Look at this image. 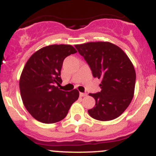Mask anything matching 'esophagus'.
Listing matches in <instances>:
<instances>
[{"label":"esophagus","mask_w":156,"mask_h":156,"mask_svg":"<svg viewBox=\"0 0 156 156\" xmlns=\"http://www.w3.org/2000/svg\"><path fill=\"white\" fill-rule=\"evenodd\" d=\"M79 94H80V97H85V96H87V93H81V92Z\"/></svg>","instance_id":"esophagus-1"}]
</instances>
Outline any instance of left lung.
I'll list each match as a JSON object with an SVG mask.
<instances>
[{
  "label": "left lung",
  "instance_id": "8db88e82",
  "mask_svg": "<svg viewBox=\"0 0 156 156\" xmlns=\"http://www.w3.org/2000/svg\"><path fill=\"white\" fill-rule=\"evenodd\" d=\"M94 78L101 80V90L89 94L95 106L87 110L92 118L101 121L116 119L132 101L136 84L133 65L124 52L108 42H90L75 45Z\"/></svg>",
  "mask_w": 156,
  "mask_h": 156
}]
</instances>
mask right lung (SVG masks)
<instances>
[{"instance_id":"obj_1","label":"right lung","mask_w":156,"mask_h":156,"mask_svg":"<svg viewBox=\"0 0 156 156\" xmlns=\"http://www.w3.org/2000/svg\"><path fill=\"white\" fill-rule=\"evenodd\" d=\"M77 51L71 45H51L31 55L23 68L20 90L26 109L38 121L54 123L63 120L79 92L59 88L63 61Z\"/></svg>"}]
</instances>
